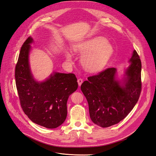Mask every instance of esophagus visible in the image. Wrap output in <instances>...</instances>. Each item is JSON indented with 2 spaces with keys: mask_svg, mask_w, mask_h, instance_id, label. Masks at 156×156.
<instances>
[{
  "mask_svg": "<svg viewBox=\"0 0 156 156\" xmlns=\"http://www.w3.org/2000/svg\"><path fill=\"white\" fill-rule=\"evenodd\" d=\"M77 82H78V85H79V86H80V85H82V83H83V79H82V78H78Z\"/></svg>",
  "mask_w": 156,
  "mask_h": 156,
  "instance_id": "1",
  "label": "esophagus"
}]
</instances>
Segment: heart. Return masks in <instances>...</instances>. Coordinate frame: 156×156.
<instances>
[{"instance_id": "1", "label": "heart", "mask_w": 156, "mask_h": 156, "mask_svg": "<svg viewBox=\"0 0 156 156\" xmlns=\"http://www.w3.org/2000/svg\"><path fill=\"white\" fill-rule=\"evenodd\" d=\"M74 49L85 54L82 58L83 67L89 71L96 72L104 67L113 54V48L107 40L101 37H96L77 44ZM67 58L71 60V56L67 54Z\"/></svg>"}]
</instances>
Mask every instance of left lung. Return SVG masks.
I'll list each match as a JSON object with an SVG mask.
<instances>
[{"mask_svg":"<svg viewBox=\"0 0 156 156\" xmlns=\"http://www.w3.org/2000/svg\"><path fill=\"white\" fill-rule=\"evenodd\" d=\"M123 83L116 79V69L107 68L88 77L81 85L87 100L91 120L108 127L123 120L136 105L141 91V62L136 50L129 60Z\"/></svg>","mask_w":156,"mask_h":156,"instance_id":"1","label":"left lung"}]
</instances>
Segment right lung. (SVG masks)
Wrapping results in <instances>:
<instances>
[{
  "label": "right lung",
  "instance_id": "right-lung-1",
  "mask_svg": "<svg viewBox=\"0 0 156 156\" xmlns=\"http://www.w3.org/2000/svg\"><path fill=\"white\" fill-rule=\"evenodd\" d=\"M28 37L21 47L15 67V82L23 111L32 122L48 129L61 125L67 117L69 96L78 88L77 79L73 73H54L42 82L34 80L29 64Z\"/></svg>",
  "mask_w": 156,
  "mask_h": 156
}]
</instances>
